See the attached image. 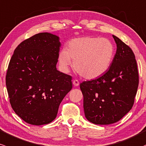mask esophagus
Returning a JSON list of instances; mask_svg holds the SVG:
<instances>
[{
	"mask_svg": "<svg viewBox=\"0 0 146 146\" xmlns=\"http://www.w3.org/2000/svg\"><path fill=\"white\" fill-rule=\"evenodd\" d=\"M73 84L75 86H79L80 82H79V81L78 80H73Z\"/></svg>",
	"mask_w": 146,
	"mask_h": 146,
	"instance_id": "esophagus-1",
	"label": "esophagus"
}]
</instances>
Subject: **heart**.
<instances>
[{"instance_id": "heart-1", "label": "heart", "mask_w": 146, "mask_h": 146, "mask_svg": "<svg viewBox=\"0 0 146 146\" xmlns=\"http://www.w3.org/2000/svg\"><path fill=\"white\" fill-rule=\"evenodd\" d=\"M114 55V46L106 38L84 36L69 41L68 50L62 49L59 61L64 70L74 62L75 69L86 79H95L110 68Z\"/></svg>"}]
</instances>
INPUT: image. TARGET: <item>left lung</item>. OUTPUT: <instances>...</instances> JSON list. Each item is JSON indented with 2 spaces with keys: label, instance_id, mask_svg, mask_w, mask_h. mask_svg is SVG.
<instances>
[{
  "label": "left lung",
  "instance_id": "8db88e82",
  "mask_svg": "<svg viewBox=\"0 0 146 146\" xmlns=\"http://www.w3.org/2000/svg\"><path fill=\"white\" fill-rule=\"evenodd\" d=\"M117 46L111 66L97 79L81 83L85 117L96 125L118 122L130 111L139 86L137 61L132 49L112 35Z\"/></svg>",
  "mask_w": 146,
  "mask_h": 146
}]
</instances>
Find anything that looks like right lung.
<instances>
[{
    "label": "right lung",
    "mask_w": 146,
    "mask_h": 146,
    "mask_svg": "<svg viewBox=\"0 0 146 146\" xmlns=\"http://www.w3.org/2000/svg\"><path fill=\"white\" fill-rule=\"evenodd\" d=\"M61 43L48 33L35 35L16 48L9 61L6 86L9 102L25 122L48 124L72 89V77L57 70Z\"/></svg>",
    "instance_id": "obj_1"
}]
</instances>
